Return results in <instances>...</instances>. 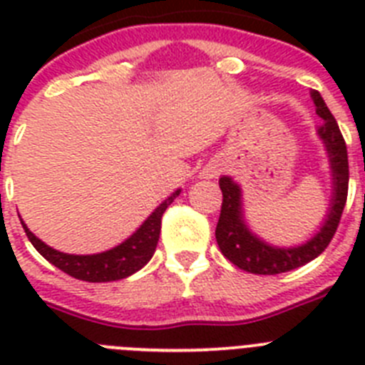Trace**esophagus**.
<instances>
[{
  "instance_id": "obj_1",
  "label": "esophagus",
  "mask_w": 365,
  "mask_h": 365,
  "mask_svg": "<svg viewBox=\"0 0 365 365\" xmlns=\"http://www.w3.org/2000/svg\"><path fill=\"white\" fill-rule=\"evenodd\" d=\"M222 172V163L221 160H210L208 164H205V168L201 170V179H215L217 175H221Z\"/></svg>"
}]
</instances>
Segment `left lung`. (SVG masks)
<instances>
[{
    "label": "left lung",
    "instance_id": "8db88e82",
    "mask_svg": "<svg viewBox=\"0 0 365 365\" xmlns=\"http://www.w3.org/2000/svg\"><path fill=\"white\" fill-rule=\"evenodd\" d=\"M311 96L316 106V115L324 120V124L318 128V137L322 138L327 151L331 177H333V197H331L329 212L322 222L320 230L316 232L311 240L298 247L287 248L274 247L257 237L245 221L241 186L228 175H222L219 179L222 205L217 228H215V240H217L222 256L247 272L272 276V274L289 272V270L303 267L324 252L333 240L338 222H340L341 212L347 201V186H349L346 140L341 137L333 113L329 111L320 93L311 91Z\"/></svg>",
    "mask_w": 365,
    "mask_h": 365
}]
</instances>
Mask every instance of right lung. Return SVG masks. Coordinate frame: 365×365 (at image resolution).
<instances>
[{
  "instance_id": "1",
  "label": "right lung",
  "mask_w": 365,
  "mask_h": 365,
  "mask_svg": "<svg viewBox=\"0 0 365 365\" xmlns=\"http://www.w3.org/2000/svg\"><path fill=\"white\" fill-rule=\"evenodd\" d=\"M179 193L180 190H175L170 197L164 199L151 212L150 217L128 240L100 254L78 256V254L60 252V250H54L49 245H45L43 241L38 240L36 235L29 230L24 221H21V225H24L29 241L34 245L38 252L49 263H53L54 267H58V269L73 276V278L89 283L117 282V279H124L137 272V270H140L151 259V256L155 254V248H157V243H159L163 214Z\"/></svg>"
}]
</instances>
